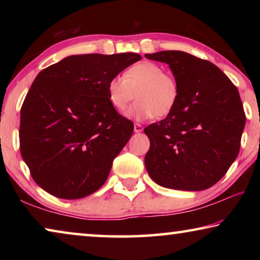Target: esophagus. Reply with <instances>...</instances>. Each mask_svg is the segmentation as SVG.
<instances>
[{
	"instance_id": "obj_1",
	"label": "esophagus",
	"mask_w": 260,
	"mask_h": 260,
	"mask_svg": "<svg viewBox=\"0 0 260 260\" xmlns=\"http://www.w3.org/2000/svg\"><path fill=\"white\" fill-rule=\"evenodd\" d=\"M143 131V127H142V125H140V124H135L134 125V132L135 133H141V132Z\"/></svg>"
}]
</instances>
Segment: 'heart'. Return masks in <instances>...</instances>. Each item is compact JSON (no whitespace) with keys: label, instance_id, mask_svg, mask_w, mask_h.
<instances>
[{"label":"heart","instance_id":"obj_1","mask_svg":"<svg viewBox=\"0 0 260 260\" xmlns=\"http://www.w3.org/2000/svg\"><path fill=\"white\" fill-rule=\"evenodd\" d=\"M108 100L118 112H124L136 99L127 116L135 120L165 117L177 107L180 88L172 74L153 61H141L131 67L122 77L108 82Z\"/></svg>","mask_w":260,"mask_h":260}]
</instances>
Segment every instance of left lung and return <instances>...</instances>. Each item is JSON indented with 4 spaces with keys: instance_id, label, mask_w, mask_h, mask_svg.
Returning a JSON list of instances; mask_svg holds the SVG:
<instances>
[{
    "instance_id": "1",
    "label": "left lung",
    "mask_w": 260,
    "mask_h": 260,
    "mask_svg": "<svg viewBox=\"0 0 260 260\" xmlns=\"http://www.w3.org/2000/svg\"><path fill=\"white\" fill-rule=\"evenodd\" d=\"M169 64L180 88L177 107L144 128V164L159 186L178 190L212 187L239 155L245 113L239 90L214 64L184 51L144 55Z\"/></svg>"
}]
</instances>
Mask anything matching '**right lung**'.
Masks as SVG:
<instances>
[{
	"mask_svg": "<svg viewBox=\"0 0 260 260\" xmlns=\"http://www.w3.org/2000/svg\"><path fill=\"white\" fill-rule=\"evenodd\" d=\"M141 56L73 55L38 74L20 110V153L43 190L64 200L103 186L134 125L108 100V82Z\"/></svg>",
	"mask_w": 260,
	"mask_h": 260,
	"instance_id": "add662e5",
	"label": "right lung"
}]
</instances>
